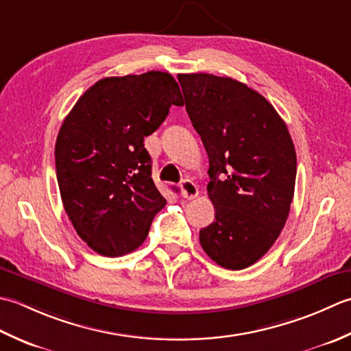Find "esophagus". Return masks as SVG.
Segmentation results:
<instances>
[{
  "mask_svg": "<svg viewBox=\"0 0 351 351\" xmlns=\"http://www.w3.org/2000/svg\"><path fill=\"white\" fill-rule=\"evenodd\" d=\"M180 194L186 199H194L198 195L197 184L192 180H189V178H186V180H183L180 184Z\"/></svg>",
  "mask_w": 351,
  "mask_h": 351,
  "instance_id": "esophagus-1",
  "label": "esophagus"
}]
</instances>
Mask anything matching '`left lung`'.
I'll list each match as a JSON object with an SVG mask.
<instances>
[{
    "label": "left lung",
    "instance_id": "1",
    "mask_svg": "<svg viewBox=\"0 0 351 351\" xmlns=\"http://www.w3.org/2000/svg\"><path fill=\"white\" fill-rule=\"evenodd\" d=\"M177 78L209 156L215 221L199 230V244L223 268L244 269L273 247L288 219L294 142L274 107L247 84L203 73Z\"/></svg>",
    "mask_w": 351,
    "mask_h": 351
}]
</instances>
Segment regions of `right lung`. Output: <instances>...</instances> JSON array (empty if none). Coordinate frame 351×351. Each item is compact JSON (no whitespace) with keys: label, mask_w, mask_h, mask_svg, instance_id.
Masks as SVG:
<instances>
[{"label":"right lung","mask_w":351,"mask_h":351,"mask_svg":"<svg viewBox=\"0 0 351 351\" xmlns=\"http://www.w3.org/2000/svg\"><path fill=\"white\" fill-rule=\"evenodd\" d=\"M183 98L160 71L107 77L78 98L57 134L54 156L62 203L94 252L118 257L142 245L167 199L152 178L144 147Z\"/></svg>","instance_id":"right-lung-1"}]
</instances>
